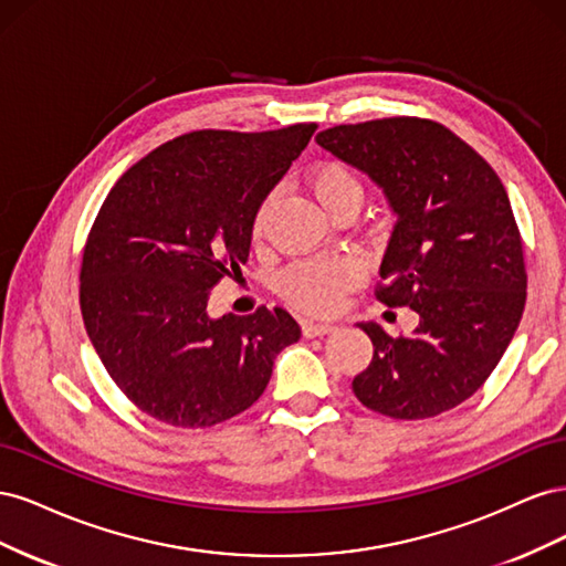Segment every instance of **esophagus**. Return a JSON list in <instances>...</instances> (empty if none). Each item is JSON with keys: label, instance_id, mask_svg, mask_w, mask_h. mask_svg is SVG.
Wrapping results in <instances>:
<instances>
[{"label": "esophagus", "instance_id": "1", "mask_svg": "<svg viewBox=\"0 0 566 566\" xmlns=\"http://www.w3.org/2000/svg\"><path fill=\"white\" fill-rule=\"evenodd\" d=\"M304 337H323L328 333H335L333 323H316V321H302Z\"/></svg>", "mask_w": 566, "mask_h": 566}]
</instances>
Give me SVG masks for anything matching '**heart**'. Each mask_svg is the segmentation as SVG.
Segmentation results:
<instances>
[{
  "label": "heart",
  "instance_id": "b5f03b06",
  "mask_svg": "<svg viewBox=\"0 0 566 566\" xmlns=\"http://www.w3.org/2000/svg\"><path fill=\"white\" fill-rule=\"evenodd\" d=\"M306 184H310L312 193L323 205V210L328 214H335L337 210L354 205L364 198V184L349 165L342 160H323L312 172L306 175ZM269 205L271 200H264L260 210L254 212L252 219V235L262 238L266 231L269 219ZM358 269L352 260H302L290 266L281 281L279 290L281 295L297 306L302 312L310 314H331L345 300V295L356 285Z\"/></svg>",
  "mask_w": 566,
  "mask_h": 566
}]
</instances>
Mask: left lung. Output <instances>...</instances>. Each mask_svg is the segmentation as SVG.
<instances>
[{
  "label": "left lung",
  "mask_w": 566,
  "mask_h": 566,
  "mask_svg": "<svg viewBox=\"0 0 566 566\" xmlns=\"http://www.w3.org/2000/svg\"><path fill=\"white\" fill-rule=\"evenodd\" d=\"M318 146L382 186L397 212L375 297L410 306L413 335L361 323L373 361L352 389L394 420H424L470 399L515 335L526 304L522 235L493 167L424 117L337 125Z\"/></svg>",
  "instance_id": "left-lung-1"
}]
</instances>
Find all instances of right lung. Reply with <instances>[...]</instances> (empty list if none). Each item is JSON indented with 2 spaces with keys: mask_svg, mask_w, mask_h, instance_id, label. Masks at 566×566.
I'll use <instances>...</instances> for the list:
<instances>
[{
  "mask_svg": "<svg viewBox=\"0 0 566 566\" xmlns=\"http://www.w3.org/2000/svg\"><path fill=\"white\" fill-rule=\"evenodd\" d=\"M318 125L200 129L115 181L82 254L80 310L113 382L146 416L196 430L243 413L300 339L283 306L208 316L210 290L250 256L262 200Z\"/></svg>",
  "mask_w": 566,
  "mask_h": 566,
  "instance_id": "1",
  "label": "right lung"
}]
</instances>
